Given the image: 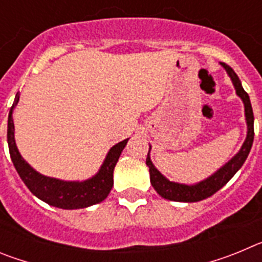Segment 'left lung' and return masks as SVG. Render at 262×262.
I'll use <instances>...</instances> for the list:
<instances>
[{"instance_id":"obj_1","label":"left lung","mask_w":262,"mask_h":262,"mask_svg":"<svg viewBox=\"0 0 262 262\" xmlns=\"http://www.w3.org/2000/svg\"><path fill=\"white\" fill-rule=\"evenodd\" d=\"M223 68L226 69L230 78L232 80V84L235 86L236 94L242 98L243 103H244V110H245V120H247V138L245 142L243 143L240 151L232 157L227 164H224L221 169H217L214 174L210 176L209 178H206L203 181L198 182L195 185H185V184H178V182L169 181L168 178L164 177L161 173L155 168L152 164L151 157H149V151H148L147 160L145 164L149 168V178H151V184L154 186L155 190L157 194L169 201H176V202H198V201L206 200L211 196L212 194L216 193L219 189L224 186L227 182L230 181L231 178L235 176V173L239 170L245 163V160L248 157L249 152H251L252 144H253V138H254V129H253V110H252L251 99H249L248 93L243 89L242 82H240L239 77L236 75L233 69L230 66H227L224 62H221Z\"/></svg>"}]
</instances>
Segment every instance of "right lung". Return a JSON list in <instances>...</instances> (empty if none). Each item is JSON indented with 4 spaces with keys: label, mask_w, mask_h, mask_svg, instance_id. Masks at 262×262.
I'll list each match as a JSON object with an SVG mask.
<instances>
[{
    "label": "right lung",
    "mask_w": 262,
    "mask_h": 262,
    "mask_svg": "<svg viewBox=\"0 0 262 262\" xmlns=\"http://www.w3.org/2000/svg\"><path fill=\"white\" fill-rule=\"evenodd\" d=\"M19 101V94L17 93L14 103L9 111L8 118V144L10 152L11 161L17 169L18 174L22 178L29 190L43 202L59 209L75 210L84 209L92 205L102 202L110 193L114 185L113 173L118 163L120 154L126 147L128 139L119 142L114 147H111L102 166L98 173L85 181H62L57 178L47 177L40 174L35 169L31 168L26 163V160L20 156L18 151L15 139H14V122L13 110Z\"/></svg>",
    "instance_id": "add662e5"
}]
</instances>
